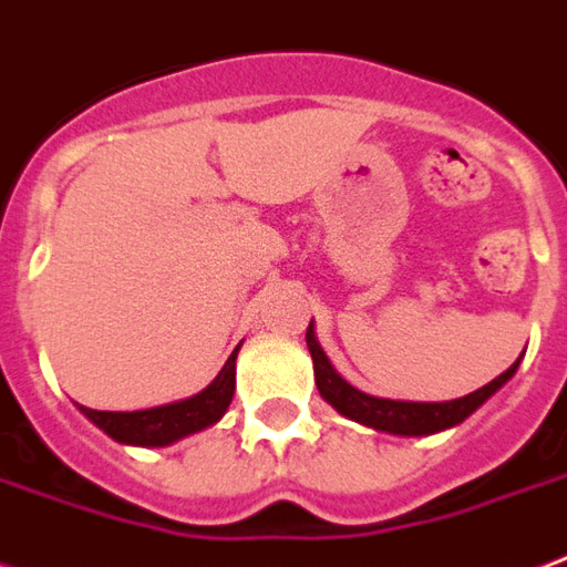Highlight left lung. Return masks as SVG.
<instances>
[{
  "mask_svg": "<svg viewBox=\"0 0 567 567\" xmlns=\"http://www.w3.org/2000/svg\"><path fill=\"white\" fill-rule=\"evenodd\" d=\"M306 344L312 353L315 362V383L323 399L330 401L332 408L339 410L341 416L357 419L362 425L378 427V431H389V434H404V437H425V434H437L443 427H452L457 422H464L473 410L485 404L496 389L503 386L505 380L512 378L517 371V362L512 369H505L499 378H494L487 386L475 389L464 399L455 401H440V404H419V401H389V399H374L365 395L360 389H353L348 380H341L336 369L327 360V353L321 351V344L315 339L312 323L306 330Z\"/></svg>",
  "mask_w": 567,
  "mask_h": 567,
  "instance_id": "obj_1",
  "label": "left lung"
}]
</instances>
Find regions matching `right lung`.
Here are the masks:
<instances>
[{
	"instance_id": "add662e5",
	"label": "right lung",
	"mask_w": 567,
	"mask_h": 567,
	"mask_svg": "<svg viewBox=\"0 0 567 567\" xmlns=\"http://www.w3.org/2000/svg\"><path fill=\"white\" fill-rule=\"evenodd\" d=\"M237 351L228 357V362L216 374L214 383L202 389L193 399L175 401V404H166V408L133 410V413H112V410L92 408H82V413L92 419L94 425L103 427L112 440H118V443H130V446H168L175 440L214 425L216 419L226 413L228 404H231V395H235Z\"/></svg>"
}]
</instances>
